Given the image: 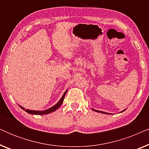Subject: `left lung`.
I'll use <instances>...</instances> for the list:
<instances>
[{
  "instance_id": "obj_1",
  "label": "left lung",
  "mask_w": 149,
  "mask_h": 149,
  "mask_svg": "<svg viewBox=\"0 0 149 149\" xmlns=\"http://www.w3.org/2000/svg\"><path fill=\"white\" fill-rule=\"evenodd\" d=\"M92 110H93V111H95V112H97V113H104V114H109V115H110L109 113H105V112H103V111H97V110H95V109H92ZM125 111V110H123V111H121V113H122V112Z\"/></svg>"
}]
</instances>
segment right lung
Returning a JSON list of instances; mask_svg holds the SVG:
<instances>
[{
    "label": "right lung",
    "instance_id": "add662e5",
    "mask_svg": "<svg viewBox=\"0 0 149 149\" xmlns=\"http://www.w3.org/2000/svg\"><path fill=\"white\" fill-rule=\"evenodd\" d=\"M67 92V90L65 91L64 93V94H63L62 97H61V99L59 100V102L58 103L56 104H55L54 107L49 108V109L45 110V111H31V110H28V109H25L24 107H21V106L19 105L20 107L22 108V109L24 110L26 112H27L29 114H32V115H47V114H49V113H52V112H54L55 111H56L57 109H58L59 107H60L61 105H62V104L63 102V101H64V97H65V95H66V93Z\"/></svg>",
    "mask_w": 149,
    "mask_h": 149
}]
</instances>
